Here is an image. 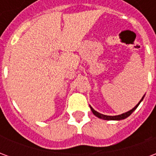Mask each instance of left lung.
<instances>
[{
    "mask_svg": "<svg viewBox=\"0 0 156 156\" xmlns=\"http://www.w3.org/2000/svg\"><path fill=\"white\" fill-rule=\"evenodd\" d=\"M144 95L142 97V98L140 99V101L138 103L137 105L134 106V108H132V109H130L129 111L126 112V113H124V114H122V115H115V116H109V115H102V114H100V113H98V112H97L96 110H94V108H92L91 106H90V108H91L92 112H93V114L96 116V117L99 118V119H105V120H122V119H126V118H128L129 115L133 113V112L137 108V107L139 106V105L140 104L141 101L144 99Z\"/></svg>",
    "mask_w": 156,
    "mask_h": 156,
    "instance_id": "obj_1",
    "label": "left lung"
}]
</instances>
